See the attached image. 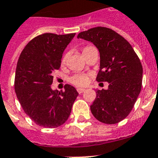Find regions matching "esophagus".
I'll list each match as a JSON object with an SVG mask.
<instances>
[{
    "label": "esophagus",
    "mask_w": 158,
    "mask_h": 158,
    "mask_svg": "<svg viewBox=\"0 0 158 158\" xmlns=\"http://www.w3.org/2000/svg\"><path fill=\"white\" fill-rule=\"evenodd\" d=\"M84 91H85V89H83V88H77V91L79 92V94L83 93Z\"/></svg>",
    "instance_id": "obj_1"
}]
</instances>
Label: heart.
Instances as JSON below:
<instances>
[{"label": "heart", "mask_w": 158, "mask_h": 158, "mask_svg": "<svg viewBox=\"0 0 158 158\" xmlns=\"http://www.w3.org/2000/svg\"><path fill=\"white\" fill-rule=\"evenodd\" d=\"M91 47H92V46H86V47H84L83 51L87 50V49L91 48ZM67 58V55H65V56L63 57L62 63H66ZM70 80H71V82L74 84V85L78 86V87H83V86H85L87 83V82H88V76H87V75H84V74H76V75H75L74 76L71 77Z\"/></svg>", "instance_id": "obj_1"}]
</instances>
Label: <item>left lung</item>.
I'll return each instance as SVG.
<instances>
[{"mask_svg": "<svg viewBox=\"0 0 158 158\" xmlns=\"http://www.w3.org/2000/svg\"><path fill=\"white\" fill-rule=\"evenodd\" d=\"M78 38L92 42L99 52L96 80L109 83L107 90H96L91 112L99 121L113 124L126 118L141 90L143 68L129 42L109 28H91Z\"/></svg>", "mask_w": 158, "mask_h": 158, "instance_id": "1", "label": "left lung"}]
</instances>
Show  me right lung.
<instances>
[{
  "label": "right lung",
  "mask_w": 158,
  "mask_h": 158,
  "mask_svg": "<svg viewBox=\"0 0 158 158\" xmlns=\"http://www.w3.org/2000/svg\"><path fill=\"white\" fill-rule=\"evenodd\" d=\"M75 34H41L22 50L16 68L14 89L24 112L38 125L57 128L68 119L79 93L71 85L51 88L52 72L59 70L63 51Z\"/></svg>",
  "instance_id": "right-lung-1"
}]
</instances>
